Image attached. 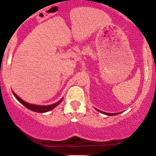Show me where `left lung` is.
I'll use <instances>...</instances> for the list:
<instances>
[{"label": "left lung", "mask_w": 156, "mask_h": 156, "mask_svg": "<svg viewBox=\"0 0 156 156\" xmlns=\"http://www.w3.org/2000/svg\"><path fill=\"white\" fill-rule=\"evenodd\" d=\"M97 110H98V112H100L101 113H103V114H105V115H118L119 114V113H115V114H112V113H106V112H102V111H100V110H98V109H97Z\"/></svg>", "instance_id": "1"}]
</instances>
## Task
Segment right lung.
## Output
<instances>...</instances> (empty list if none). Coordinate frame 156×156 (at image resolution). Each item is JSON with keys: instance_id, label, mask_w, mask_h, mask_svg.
<instances>
[{"instance_id": "1", "label": "right lung", "mask_w": 156, "mask_h": 156, "mask_svg": "<svg viewBox=\"0 0 156 156\" xmlns=\"http://www.w3.org/2000/svg\"><path fill=\"white\" fill-rule=\"evenodd\" d=\"M13 94H14V97H15V98H17V99L18 100V101L23 105H24L26 108H27L31 110V111L37 112H40V113L47 112L51 111V110H52L53 108H55L57 105H58L60 104L62 101V100H61V101H58V102L55 103V104L53 105H31V104H29V103L25 102V101H23L22 99H21V98H19L18 96H17L14 92H13Z\"/></svg>"}]
</instances>
